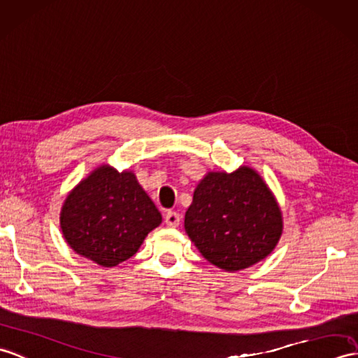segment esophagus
I'll return each instance as SVG.
<instances>
[{
  "mask_svg": "<svg viewBox=\"0 0 358 358\" xmlns=\"http://www.w3.org/2000/svg\"><path fill=\"white\" fill-rule=\"evenodd\" d=\"M180 215L173 210H169L164 215V222L168 227H178L180 226Z\"/></svg>",
  "mask_w": 358,
  "mask_h": 358,
  "instance_id": "obj_1",
  "label": "esophagus"
}]
</instances>
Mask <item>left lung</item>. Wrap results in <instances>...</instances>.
<instances>
[{
    "label": "left lung",
    "mask_w": 358,
    "mask_h": 358,
    "mask_svg": "<svg viewBox=\"0 0 358 358\" xmlns=\"http://www.w3.org/2000/svg\"><path fill=\"white\" fill-rule=\"evenodd\" d=\"M185 229L215 267L239 271L265 259L278 245L284 220L276 196L250 166L207 172L198 182Z\"/></svg>",
    "instance_id": "8db88e82"
}]
</instances>
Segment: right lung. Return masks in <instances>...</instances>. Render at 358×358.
Wrapping results in <instances>:
<instances>
[{
  "instance_id": "1",
  "label": "right lung",
  "mask_w": 358,
  "mask_h": 358,
  "mask_svg": "<svg viewBox=\"0 0 358 358\" xmlns=\"http://www.w3.org/2000/svg\"><path fill=\"white\" fill-rule=\"evenodd\" d=\"M59 224L74 252L111 268L137 253L162 213L134 172L101 164L66 195Z\"/></svg>"
}]
</instances>
